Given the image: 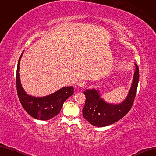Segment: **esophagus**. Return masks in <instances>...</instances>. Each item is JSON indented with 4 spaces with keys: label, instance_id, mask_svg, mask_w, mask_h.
<instances>
[{
    "label": "esophagus",
    "instance_id": "obj_1",
    "mask_svg": "<svg viewBox=\"0 0 156 156\" xmlns=\"http://www.w3.org/2000/svg\"><path fill=\"white\" fill-rule=\"evenodd\" d=\"M77 84L78 87H81V88H83V87H85L86 84H87V82L84 81V80H79V81H78V82H77Z\"/></svg>",
    "mask_w": 156,
    "mask_h": 156
}]
</instances>
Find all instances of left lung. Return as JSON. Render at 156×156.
<instances>
[{
  "label": "left lung",
  "instance_id": "8db88e82",
  "mask_svg": "<svg viewBox=\"0 0 156 156\" xmlns=\"http://www.w3.org/2000/svg\"><path fill=\"white\" fill-rule=\"evenodd\" d=\"M136 69L133 75L131 88L126 99L120 104L107 103L100 98L98 90H87L85 105L83 110V116L91 125L103 127L113 124L126 115L133 105L135 99L139 82V68L135 64Z\"/></svg>",
  "mask_w": 156,
  "mask_h": 156
}]
</instances>
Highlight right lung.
<instances>
[{
    "label": "right lung",
    "mask_w": 156,
    "mask_h": 156,
    "mask_svg": "<svg viewBox=\"0 0 156 156\" xmlns=\"http://www.w3.org/2000/svg\"><path fill=\"white\" fill-rule=\"evenodd\" d=\"M23 55L21 54L16 74V86L17 95L21 105L28 114L37 119L46 121L51 119L59 114L64 102L73 95V87H64L56 92L46 97L36 98L27 94L22 87L20 80V61Z\"/></svg>",
    "instance_id": "add662e5"
}]
</instances>
